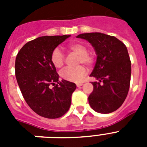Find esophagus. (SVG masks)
<instances>
[{
	"instance_id": "1",
	"label": "esophagus",
	"mask_w": 147,
	"mask_h": 147,
	"mask_svg": "<svg viewBox=\"0 0 147 147\" xmlns=\"http://www.w3.org/2000/svg\"><path fill=\"white\" fill-rule=\"evenodd\" d=\"M83 84L82 83H77V84H76V85H77V87H81V86H82V85Z\"/></svg>"
}]
</instances>
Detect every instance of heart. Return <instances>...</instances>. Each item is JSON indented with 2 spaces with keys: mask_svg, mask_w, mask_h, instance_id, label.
I'll return each mask as SVG.
<instances>
[{
  "mask_svg": "<svg viewBox=\"0 0 147 147\" xmlns=\"http://www.w3.org/2000/svg\"><path fill=\"white\" fill-rule=\"evenodd\" d=\"M68 47L70 50L73 51L79 55L78 58L79 63H85L88 65H90L93 63L94 61L93 57L88 53L87 47L85 45L80 42H73L69 44ZM51 61L55 68L60 69L63 66L65 62V56L59 48H55L53 51L51 55ZM86 71H87L86 68L83 65L75 67V68L68 67L61 71V76L62 78L67 81L78 82L83 80Z\"/></svg>",
  "mask_w": 147,
  "mask_h": 147,
  "instance_id": "b5f03b06",
  "label": "heart"
}]
</instances>
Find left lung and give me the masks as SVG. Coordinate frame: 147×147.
I'll list each match as a JSON object with an SVG mask.
<instances>
[{
  "instance_id": "8db88e82",
  "label": "left lung",
  "mask_w": 147,
  "mask_h": 147,
  "mask_svg": "<svg viewBox=\"0 0 147 147\" xmlns=\"http://www.w3.org/2000/svg\"><path fill=\"white\" fill-rule=\"evenodd\" d=\"M89 42L97 59L90 76L94 89L88 97L92 109L109 114L121 107L127 95L131 76V62L127 49L121 40L101 33H88L76 36Z\"/></svg>"
}]
</instances>
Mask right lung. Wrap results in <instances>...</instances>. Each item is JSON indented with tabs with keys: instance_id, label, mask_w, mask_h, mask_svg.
Instances as JSON below:
<instances>
[{
	"instance_id": "1",
	"label": "right lung",
	"mask_w": 147,
	"mask_h": 147,
	"mask_svg": "<svg viewBox=\"0 0 147 147\" xmlns=\"http://www.w3.org/2000/svg\"><path fill=\"white\" fill-rule=\"evenodd\" d=\"M69 36L38 37L26 42L16 58L15 75L22 94L31 109L46 118L63 116L69 111L76 88V84L69 81L58 82L59 76L51 61L54 49ZM51 84L56 86L51 88Z\"/></svg>"
}]
</instances>
